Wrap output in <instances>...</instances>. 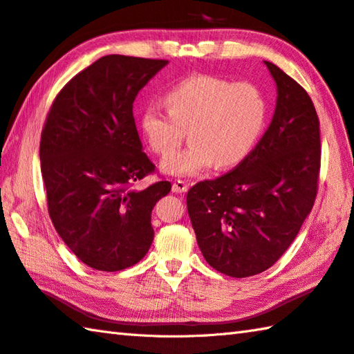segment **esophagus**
Masks as SVG:
<instances>
[{"instance_id": "esophagus-1", "label": "esophagus", "mask_w": 354, "mask_h": 354, "mask_svg": "<svg viewBox=\"0 0 354 354\" xmlns=\"http://www.w3.org/2000/svg\"><path fill=\"white\" fill-rule=\"evenodd\" d=\"M187 189H189V184L183 181V179H176L171 185V190L175 192V194H184V192H187Z\"/></svg>"}]
</instances>
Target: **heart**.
I'll use <instances>...</instances> for the list:
<instances>
[{
    "label": "heart",
    "mask_w": 354,
    "mask_h": 354,
    "mask_svg": "<svg viewBox=\"0 0 354 354\" xmlns=\"http://www.w3.org/2000/svg\"><path fill=\"white\" fill-rule=\"evenodd\" d=\"M169 110L149 105L140 115V130L150 150L165 156L191 128L192 144L162 160L173 176H194L216 164L236 165L259 139L266 120V100L249 82H229L214 75H194L165 94Z\"/></svg>",
    "instance_id": "1"
}]
</instances>
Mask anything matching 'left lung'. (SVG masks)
Returning a JSON list of instances; mask_svg holds the SVG:
<instances>
[{
  "label": "left lung",
  "mask_w": 354,
  "mask_h": 354,
  "mask_svg": "<svg viewBox=\"0 0 354 354\" xmlns=\"http://www.w3.org/2000/svg\"><path fill=\"white\" fill-rule=\"evenodd\" d=\"M271 125L226 175L196 183L187 212L205 261L243 279L271 268L291 246L316 201L320 124L310 95L274 63Z\"/></svg>",
  "instance_id": "8db88e82"
}]
</instances>
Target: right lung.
I'll return each instance as SVG.
<instances>
[{"label": "right lung", "instance_id": "1", "mask_svg": "<svg viewBox=\"0 0 354 354\" xmlns=\"http://www.w3.org/2000/svg\"><path fill=\"white\" fill-rule=\"evenodd\" d=\"M169 60L105 55L74 75L50 105L40 140L48 212L77 259L115 272L144 259L151 210L169 181L133 190L155 171L133 115L138 93Z\"/></svg>", "mask_w": 354, "mask_h": 354}]
</instances>
